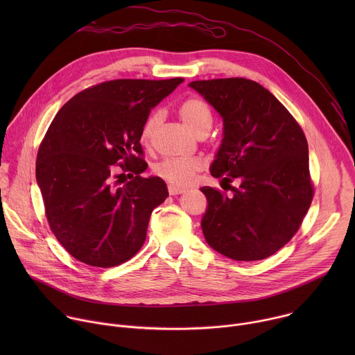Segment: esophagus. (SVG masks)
<instances>
[{
    "label": "esophagus",
    "instance_id": "obj_1",
    "mask_svg": "<svg viewBox=\"0 0 355 355\" xmlns=\"http://www.w3.org/2000/svg\"><path fill=\"white\" fill-rule=\"evenodd\" d=\"M182 192H184L182 188H177V187H174V185H168V193H170V195H180V193H182Z\"/></svg>",
    "mask_w": 355,
    "mask_h": 355
}]
</instances>
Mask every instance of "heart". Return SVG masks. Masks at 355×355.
<instances>
[{
  "label": "heart",
  "instance_id": "heart-1",
  "mask_svg": "<svg viewBox=\"0 0 355 355\" xmlns=\"http://www.w3.org/2000/svg\"><path fill=\"white\" fill-rule=\"evenodd\" d=\"M180 118L182 122L195 133H208L212 123H214V115L208 104L200 98H188L178 108ZM163 119L162 111H156L151 114L143 128H141V141L144 144H148L151 137H153L155 132L160 126ZM200 171V163L195 159H166L162 163H159L155 167V174L168 182L170 185H174L177 188H185L188 187L195 175Z\"/></svg>",
  "mask_w": 355,
  "mask_h": 355
}]
</instances>
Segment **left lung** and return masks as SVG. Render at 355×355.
Returning <instances> with one entry per match:
<instances>
[{
  "instance_id": "obj_1",
  "label": "left lung",
  "mask_w": 355,
  "mask_h": 355,
  "mask_svg": "<svg viewBox=\"0 0 355 355\" xmlns=\"http://www.w3.org/2000/svg\"><path fill=\"white\" fill-rule=\"evenodd\" d=\"M223 118V140L211 167L240 187H202L208 244L236 261L264 260L300 227L313 199L308 141L299 123L259 83L233 77L189 83Z\"/></svg>"
}]
</instances>
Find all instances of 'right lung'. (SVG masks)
I'll use <instances>...</instances> for the list:
<instances>
[{
  "label": "right lung",
  "mask_w": 355,
  "mask_h": 355,
  "mask_svg": "<svg viewBox=\"0 0 355 355\" xmlns=\"http://www.w3.org/2000/svg\"><path fill=\"white\" fill-rule=\"evenodd\" d=\"M182 81H104L74 95L50 123L36 181L50 230L76 260L110 268L141 248L151 212L168 196L162 178L141 177V128Z\"/></svg>",
  "instance_id": "right-lung-1"
}]
</instances>
